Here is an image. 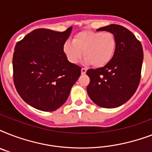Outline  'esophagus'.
Instances as JSON below:
<instances>
[{
	"label": "esophagus",
	"mask_w": 152,
	"mask_h": 152,
	"mask_svg": "<svg viewBox=\"0 0 152 152\" xmlns=\"http://www.w3.org/2000/svg\"><path fill=\"white\" fill-rule=\"evenodd\" d=\"M86 72H87V69H84V68H82V69H81V73L85 74Z\"/></svg>",
	"instance_id": "34e87169"
}]
</instances>
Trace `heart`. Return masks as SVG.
I'll list each match as a JSON object with an SVG mask.
<instances>
[{
	"label": "heart",
	"instance_id": "heart-1",
	"mask_svg": "<svg viewBox=\"0 0 152 152\" xmlns=\"http://www.w3.org/2000/svg\"><path fill=\"white\" fill-rule=\"evenodd\" d=\"M117 47L115 37L110 32L83 31L74 36L72 42L67 41L63 50L67 59L77 64L82 57L84 63L95 68H102L110 62Z\"/></svg>",
	"mask_w": 152,
	"mask_h": 152
}]
</instances>
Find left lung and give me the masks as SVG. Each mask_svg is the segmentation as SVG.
<instances>
[{
	"label": "left lung",
	"mask_w": 152,
	"mask_h": 152,
	"mask_svg": "<svg viewBox=\"0 0 152 152\" xmlns=\"http://www.w3.org/2000/svg\"><path fill=\"white\" fill-rule=\"evenodd\" d=\"M112 33L116 51L110 63L99 69H89V97L103 108H115L125 103L136 92L141 76L144 52L140 42L127 28L110 24L97 30Z\"/></svg>",
	"instance_id": "1"
}]
</instances>
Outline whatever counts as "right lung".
Wrapping results in <instances>:
<instances>
[{"label":"right lung","instance_id":"right-lung-1","mask_svg":"<svg viewBox=\"0 0 152 152\" xmlns=\"http://www.w3.org/2000/svg\"><path fill=\"white\" fill-rule=\"evenodd\" d=\"M72 29L34 30L15 45L12 58L15 89L37 110L49 112L61 107L80 76L81 67L70 63L63 50Z\"/></svg>","mask_w":152,"mask_h":152}]
</instances>
